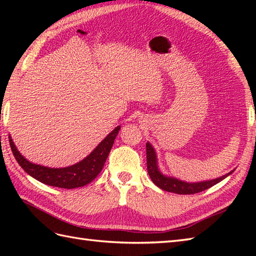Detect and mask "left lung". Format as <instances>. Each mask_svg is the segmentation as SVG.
Masks as SVG:
<instances>
[{"instance_id": "left-lung-1", "label": "left lung", "mask_w": 256, "mask_h": 256, "mask_svg": "<svg viewBox=\"0 0 256 256\" xmlns=\"http://www.w3.org/2000/svg\"><path fill=\"white\" fill-rule=\"evenodd\" d=\"M146 160H148V172L152 182H153L157 187L165 190V192L178 194H192L201 192H204V190H206L211 188L212 186H214V184L220 182L221 180H224L226 177H228L230 174H232L231 172L220 178L214 179V180L192 182V184L178 180V179L172 178V177H166L158 170L155 150L153 148H152V145L150 143H146Z\"/></svg>"}]
</instances>
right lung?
Segmentation results:
<instances>
[{"instance_id": "1", "label": "right lung", "mask_w": 256, "mask_h": 256, "mask_svg": "<svg viewBox=\"0 0 256 256\" xmlns=\"http://www.w3.org/2000/svg\"><path fill=\"white\" fill-rule=\"evenodd\" d=\"M118 131L120 126H116L96 146L89 156H86L78 164L64 168H50L32 164L20 154L10 136H8V140L15 160L28 175L37 179L38 182L50 184V186L72 189L86 186V184L91 182L99 175L103 166H104V162Z\"/></svg>"}]
</instances>
